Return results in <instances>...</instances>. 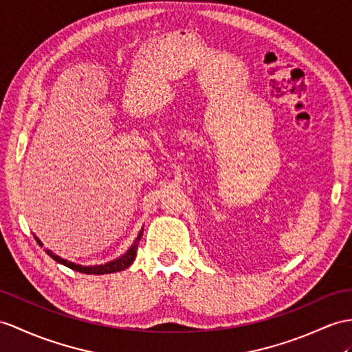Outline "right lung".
<instances>
[{"label": "right lung", "mask_w": 352, "mask_h": 352, "mask_svg": "<svg viewBox=\"0 0 352 352\" xmlns=\"http://www.w3.org/2000/svg\"><path fill=\"white\" fill-rule=\"evenodd\" d=\"M143 234V231H140L139 237H137V241L134 242V245L128 250L122 256H119V258H116L115 261H110L107 264H101V265H80V264H74L72 261H67L64 258H61V256L55 255L52 251L46 250V252L52 256V258L58 263H61L64 265H67V267H70L72 270H76V272H82V273H88V275H107V273H115V272H121V270H125L128 265H130L134 258H135V251H137V242L140 241V237ZM36 241L38 242V245H41V242L38 241V239L36 237Z\"/></svg>", "instance_id": "1"}]
</instances>
